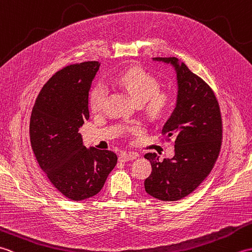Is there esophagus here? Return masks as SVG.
<instances>
[{"label": "esophagus", "mask_w": 252, "mask_h": 252, "mask_svg": "<svg viewBox=\"0 0 252 252\" xmlns=\"http://www.w3.org/2000/svg\"><path fill=\"white\" fill-rule=\"evenodd\" d=\"M137 155L136 154H131V153H123L119 156V160L121 162H126V161H131V160L136 159Z\"/></svg>", "instance_id": "obj_1"}]
</instances>
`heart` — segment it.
<instances>
[{
  "label": "heart",
  "mask_w": 252,
  "mask_h": 252,
  "mask_svg": "<svg viewBox=\"0 0 252 252\" xmlns=\"http://www.w3.org/2000/svg\"><path fill=\"white\" fill-rule=\"evenodd\" d=\"M116 83L125 89L136 104L144 105L145 115L157 120L168 111L171 96L167 91L159 90V82L153 74L141 68H132L116 78ZM107 90L105 85L97 84L90 94V107L93 112L103 109Z\"/></svg>",
  "instance_id": "1"
}]
</instances>
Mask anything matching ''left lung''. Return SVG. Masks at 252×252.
<instances>
[{"label": "left lung", "mask_w": 252, "mask_h": 252, "mask_svg": "<svg viewBox=\"0 0 252 252\" xmlns=\"http://www.w3.org/2000/svg\"><path fill=\"white\" fill-rule=\"evenodd\" d=\"M154 61L174 67L178 80L175 108L162 127L174 136V157L159 161L155 153L145 157L152 173L144 182L145 190L162 201H176L194 191L205 180L219 157L222 143V119L211 88L175 57Z\"/></svg>", "instance_id": "1"}]
</instances>
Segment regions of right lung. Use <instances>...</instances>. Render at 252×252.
<instances>
[{
  "label": "right lung",
  "instance_id": "1",
  "mask_svg": "<svg viewBox=\"0 0 252 252\" xmlns=\"http://www.w3.org/2000/svg\"><path fill=\"white\" fill-rule=\"evenodd\" d=\"M100 63L84 62L57 71L40 91L30 118L31 147L40 168L71 200L98 194L118 157L83 145L80 126L89 120V92Z\"/></svg>",
  "mask_w": 252,
  "mask_h": 252
}]
</instances>
